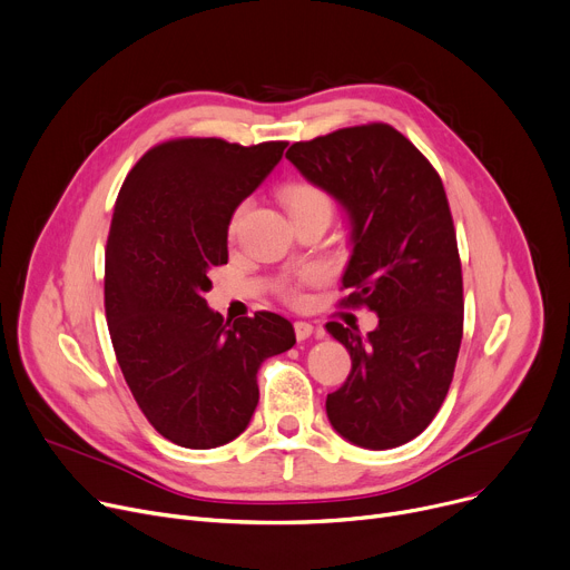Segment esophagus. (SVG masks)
I'll use <instances>...</instances> for the list:
<instances>
[{"mask_svg":"<svg viewBox=\"0 0 570 570\" xmlns=\"http://www.w3.org/2000/svg\"><path fill=\"white\" fill-rule=\"evenodd\" d=\"M294 333H296V340H308L315 333V328L308 322H296L294 324Z\"/></svg>","mask_w":570,"mask_h":570,"instance_id":"obj_1","label":"esophagus"}]
</instances>
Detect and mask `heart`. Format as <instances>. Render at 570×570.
Returning <instances> with one entry per match:
<instances>
[{
	"instance_id": "1",
	"label": "heart",
	"mask_w": 570,
	"mask_h": 570,
	"mask_svg": "<svg viewBox=\"0 0 570 570\" xmlns=\"http://www.w3.org/2000/svg\"><path fill=\"white\" fill-rule=\"evenodd\" d=\"M281 198H283V203L287 205L289 214H292V212H298V209H305V207H322V205L328 207V196H326L320 187H315V185H311V183H292V185H285L283 191H281ZM244 209H246V205H239V207L235 209V214H233V218H230V233L237 230V226H239V222H242V216H244ZM322 276H324V272H322L320 267L303 269V272L296 276V281L285 287L287 298H289V301H301V287L313 285V283L322 281Z\"/></svg>"
}]
</instances>
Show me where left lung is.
Here are the masks:
<instances>
[{
  "label": "left lung",
  "instance_id": "obj_1",
  "mask_svg": "<svg viewBox=\"0 0 570 570\" xmlns=\"http://www.w3.org/2000/svg\"><path fill=\"white\" fill-rule=\"evenodd\" d=\"M333 196L352 224L342 303L365 305L379 326L328 322L352 372L326 397L331 426L365 450L420 435L450 390L463 337V278L441 178L395 127L372 122L298 141L285 155Z\"/></svg>",
  "mask_w": 570,
  "mask_h": 570
}]
</instances>
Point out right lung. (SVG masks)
Listing matches in <instances>:
<instances>
[{"label": "right lung", "instance_id": "1", "mask_svg": "<svg viewBox=\"0 0 570 570\" xmlns=\"http://www.w3.org/2000/svg\"><path fill=\"white\" fill-rule=\"evenodd\" d=\"M285 148L166 141L137 161L118 194L105 253L109 335L139 409L180 448L235 441L259 400V365L296 342L276 313L230 324L205 301L209 272L228 262L235 209Z\"/></svg>", "mask_w": 570, "mask_h": 570}]
</instances>
